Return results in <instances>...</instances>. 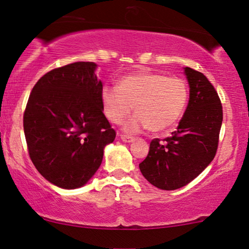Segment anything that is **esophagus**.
Masks as SVG:
<instances>
[{"label":"esophagus","mask_w":249,"mask_h":249,"mask_svg":"<svg viewBox=\"0 0 249 249\" xmlns=\"http://www.w3.org/2000/svg\"><path fill=\"white\" fill-rule=\"evenodd\" d=\"M120 138H121V141L124 142H131L135 141V137H131V136L124 135V134L120 135Z\"/></svg>","instance_id":"esophagus-1"}]
</instances>
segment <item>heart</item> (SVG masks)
<instances>
[{
    "label": "heart",
    "instance_id": "1",
    "mask_svg": "<svg viewBox=\"0 0 249 249\" xmlns=\"http://www.w3.org/2000/svg\"><path fill=\"white\" fill-rule=\"evenodd\" d=\"M188 86L178 77L142 71L121 78L115 86H104L101 102L105 117L120 124L137 112L124 124V130L136 134L151 129L161 132L175 127L188 103Z\"/></svg>",
    "mask_w": 249,
    "mask_h": 249
}]
</instances>
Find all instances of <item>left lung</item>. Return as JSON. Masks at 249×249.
<instances>
[{"instance_id":"1","label":"left lung","mask_w":249,"mask_h":249,"mask_svg":"<svg viewBox=\"0 0 249 249\" xmlns=\"http://www.w3.org/2000/svg\"><path fill=\"white\" fill-rule=\"evenodd\" d=\"M189 102L179 125L170 137L153 139L139 164L153 186L175 190L188 185L213 161L222 125V104L215 88L202 72L185 68Z\"/></svg>"}]
</instances>
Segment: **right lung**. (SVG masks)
I'll return each instance as SVG.
<instances>
[{"label": "right lung", "mask_w": 249, "mask_h": 249, "mask_svg": "<svg viewBox=\"0 0 249 249\" xmlns=\"http://www.w3.org/2000/svg\"><path fill=\"white\" fill-rule=\"evenodd\" d=\"M95 70L94 62H74L49 71L34 86L23 113L30 160L47 181L64 189L84 186L115 138Z\"/></svg>", "instance_id": "right-lung-1"}]
</instances>
